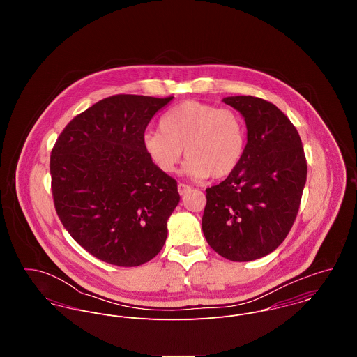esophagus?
<instances>
[{"instance_id":"1","label":"esophagus","mask_w":357,"mask_h":357,"mask_svg":"<svg viewBox=\"0 0 357 357\" xmlns=\"http://www.w3.org/2000/svg\"><path fill=\"white\" fill-rule=\"evenodd\" d=\"M177 190H178V194H180V195H185V194L191 190V187H190V185H187V184L180 183V184L177 185Z\"/></svg>"}]
</instances>
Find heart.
I'll use <instances>...</instances> for the list:
<instances>
[{
	"label": "heart",
	"instance_id": "b5f03b06",
	"mask_svg": "<svg viewBox=\"0 0 357 357\" xmlns=\"http://www.w3.org/2000/svg\"><path fill=\"white\" fill-rule=\"evenodd\" d=\"M159 128L144 133L143 149L153 166L166 174L176 170L183 150L188 158L184 174L195 180L229 176L245 153L243 121L229 108L188 100L169 109Z\"/></svg>",
	"mask_w": 357,
	"mask_h": 357
}]
</instances>
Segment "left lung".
<instances>
[{"instance_id":"obj_1","label":"left lung","mask_w":357,"mask_h":357,"mask_svg":"<svg viewBox=\"0 0 357 357\" xmlns=\"http://www.w3.org/2000/svg\"><path fill=\"white\" fill-rule=\"evenodd\" d=\"M222 102L245 118L248 143L238 167L206 190L202 229L224 258L253 261L276 250L293 227L305 187V153L297 129L272 102L253 96Z\"/></svg>"}]
</instances>
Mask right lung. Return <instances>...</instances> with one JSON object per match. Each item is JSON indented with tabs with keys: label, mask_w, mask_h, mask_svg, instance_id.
<instances>
[{
	"label": "right lung",
	"mask_w": 357,
	"mask_h": 357,
	"mask_svg": "<svg viewBox=\"0 0 357 357\" xmlns=\"http://www.w3.org/2000/svg\"><path fill=\"white\" fill-rule=\"evenodd\" d=\"M173 100L116 95L77 115L51 155L57 215L88 253L116 266H139L160 252L180 202L177 181L153 165L143 136Z\"/></svg>",
	"instance_id": "add662e5"
}]
</instances>
